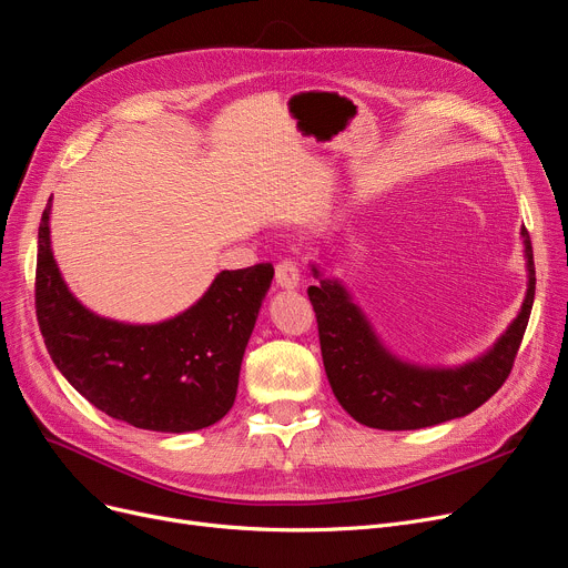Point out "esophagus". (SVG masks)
<instances>
[{
	"label": "esophagus",
	"mask_w": 568,
	"mask_h": 568,
	"mask_svg": "<svg viewBox=\"0 0 568 568\" xmlns=\"http://www.w3.org/2000/svg\"><path fill=\"white\" fill-rule=\"evenodd\" d=\"M300 281H302V274H300V266L294 262H281L276 266V285L281 290H294L300 287Z\"/></svg>",
	"instance_id": "34e87169"
}]
</instances>
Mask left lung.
I'll list each match as a JSON object with an SVG mask.
<instances>
[{"mask_svg": "<svg viewBox=\"0 0 568 568\" xmlns=\"http://www.w3.org/2000/svg\"><path fill=\"white\" fill-rule=\"evenodd\" d=\"M527 292L520 311L485 353L455 366L415 364L394 355L353 292L317 264L308 287L334 397L357 423L387 429H423L474 413L508 378L534 306L536 271L527 230L523 227Z\"/></svg>", "mask_w": 568, "mask_h": 568, "instance_id": "left-lung-1", "label": "left lung"}]
</instances>
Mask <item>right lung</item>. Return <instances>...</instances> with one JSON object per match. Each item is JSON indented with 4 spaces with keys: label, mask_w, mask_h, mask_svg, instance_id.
I'll return each mask as SVG.
<instances>
[{
    "label": "right lung",
    "mask_w": 568,
    "mask_h": 568,
    "mask_svg": "<svg viewBox=\"0 0 568 568\" xmlns=\"http://www.w3.org/2000/svg\"><path fill=\"white\" fill-rule=\"evenodd\" d=\"M51 202L39 225L37 317L60 374L94 408L139 429L185 434L223 420L274 266L220 271L179 315L122 323L90 311L62 278Z\"/></svg>",
    "instance_id": "right-lung-1"
}]
</instances>
